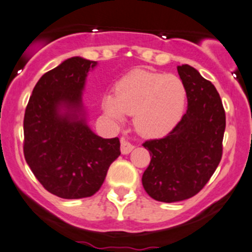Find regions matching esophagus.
<instances>
[{"label":"esophagus","mask_w":252,"mask_h":252,"mask_svg":"<svg viewBox=\"0 0 252 252\" xmlns=\"http://www.w3.org/2000/svg\"><path fill=\"white\" fill-rule=\"evenodd\" d=\"M133 148H134V145L131 144L129 140L122 137L121 139V151L123 155H128V153H130L131 151H133Z\"/></svg>","instance_id":"obj_1"}]
</instances>
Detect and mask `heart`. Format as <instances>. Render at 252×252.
I'll use <instances>...</instances> for the list:
<instances>
[{"label":"heart","instance_id":"heart-1","mask_svg":"<svg viewBox=\"0 0 252 252\" xmlns=\"http://www.w3.org/2000/svg\"><path fill=\"white\" fill-rule=\"evenodd\" d=\"M186 86L173 73L134 70L118 81L116 94L107 93L102 107L110 117L122 121L135 115V126L145 136H161L184 116Z\"/></svg>","mask_w":252,"mask_h":252}]
</instances>
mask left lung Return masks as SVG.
<instances>
[{"label": "left lung", "instance_id": "obj_1", "mask_svg": "<svg viewBox=\"0 0 252 252\" xmlns=\"http://www.w3.org/2000/svg\"><path fill=\"white\" fill-rule=\"evenodd\" d=\"M177 72L186 86V113L166 136L142 144L151 156L142 186L163 203L181 202L203 189L221 161L226 128L215 86L189 65L177 66Z\"/></svg>", "mask_w": 252, "mask_h": 252}]
</instances>
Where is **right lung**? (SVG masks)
I'll return each instance as SVG.
<instances>
[{
  "mask_svg": "<svg viewBox=\"0 0 252 252\" xmlns=\"http://www.w3.org/2000/svg\"><path fill=\"white\" fill-rule=\"evenodd\" d=\"M96 62L75 57L37 82L24 116V157L39 184L63 199L92 197L121 155L118 137L95 135L78 112L88 71ZM63 104L70 110L59 113Z\"/></svg>",
  "mask_w": 252,
  "mask_h": 252,
  "instance_id": "1",
  "label": "right lung"
}]
</instances>
